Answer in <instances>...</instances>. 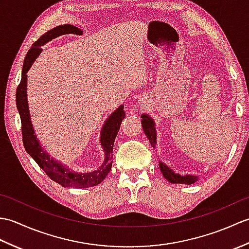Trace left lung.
<instances>
[{"label":"left lung","instance_id":"left-lung-1","mask_svg":"<svg viewBox=\"0 0 249 249\" xmlns=\"http://www.w3.org/2000/svg\"><path fill=\"white\" fill-rule=\"evenodd\" d=\"M141 123H142V127H143L144 133L147 137V139L150 140L151 144L153 146H155V142H156V131L154 128V123L153 121L149 118V116L143 114L141 116ZM160 167L162 176L165 177L170 183H176V184H193L195 182L198 181V178L196 176H179V174L174 173L170 168H168L166 165H163V162H160Z\"/></svg>","mask_w":249,"mask_h":249}]
</instances>
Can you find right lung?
<instances>
[{"label": "right lung", "mask_w": 249, "mask_h": 249, "mask_svg": "<svg viewBox=\"0 0 249 249\" xmlns=\"http://www.w3.org/2000/svg\"><path fill=\"white\" fill-rule=\"evenodd\" d=\"M68 33L81 34L82 31L71 24L59 25L53 30L47 32L45 35L40 36L32 46V48L28 51L24 59L21 81L17 87V92H16V104H17L21 119V133H22V141L25 151L29 153L37 165L43 169L52 181L61 184L63 187L86 188L102 183L111 170L113 158V143L122 121L125 118L124 106H121L109 116V119L106 121L103 127L100 141H102L105 150V161L102 167L93 172L78 173L72 172L70 169L60 165L59 162L50 158V156L41 149L38 140L36 139V136L34 135V129L31 123L30 111L28 107V99H26V72H28L33 62L36 60V57L39 55L41 50H43L41 46L57 36Z\"/></svg>", "instance_id": "1"}]
</instances>
